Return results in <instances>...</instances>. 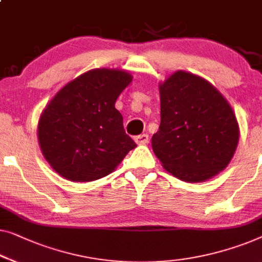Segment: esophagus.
I'll use <instances>...</instances> for the list:
<instances>
[{"instance_id":"esophagus-1","label":"esophagus","mask_w":262,"mask_h":262,"mask_svg":"<svg viewBox=\"0 0 262 262\" xmlns=\"http://www.w3.org/2000/svg\"><path fill=\"white\" fill-rule=\"evenodd\" d=\"M135 142L138 144V145H144V144H147L149 143V136L143 134V135H139V136H136L135 137Z\"/></svg>"}]
</instances>
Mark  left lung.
I'll list each match as a JSON object with an SVG mask.
<instances>
[{
	"label": "left lung",
	"instance_id": "8db88e82",
	"mask_svg": "<svg viewBox=\"0 0 262 262\" xmlns=\"http://www.w3.org/2000/svg\"><path fill=\"white\" fill-rule=\"evenodd\" d=\"M159 96L161 125L151 144L166 171L190 183L222 171L240 136L225 97L210 82L184 71L159 84Z\"/></svg>",
	"mask_w": 262,
	"mask_h": 262
}]
</instances>
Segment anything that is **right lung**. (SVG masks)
Segmentation results:
<instances>
[{"label":"right lung","instance_id":"add662e5","mask_svg":"<svg viewBox=\"0 0 262 262\" xmlns=\"http://www.w3.org/2000/svg\"><path fill=\"white\" fill-rule=\"evenodd\" d=\"M131 81L125 71L97 68L68 82L49 101L37 138L43 157L60 176L72 182L99 180L137 146L115 107Z\"/></svg>","mask_w":262,"mask_h":262}]
</instances>
